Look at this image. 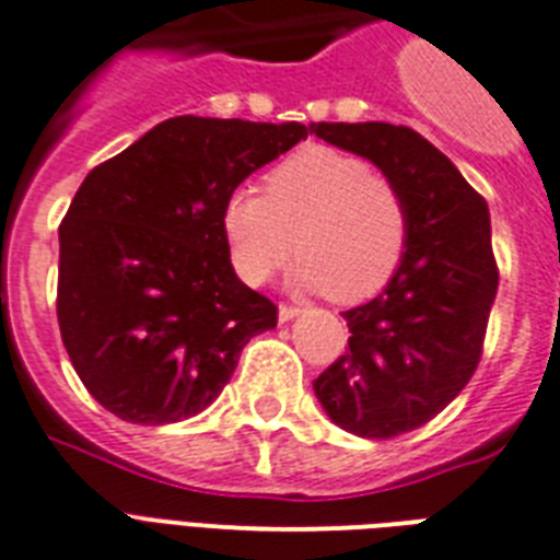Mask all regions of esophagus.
Here are the masks:
<instances>
[{
	"label": "esophagus",
	"mask_w": 560,
	"mask_h": 560,
	"mask_svg": "<svg viewBox=\"0 0 560 560\" xmlns=\"http://www.w3.org/2000/svg\"><path fill=\"white\" fill-rule=\"evenodd\" d=\"M277 315H280V320H292V317L301 315V306H292V303H280Z\"/></svg>",
	"instance_id": "obj_1"
}]
</instances>
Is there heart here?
Segmentation results:
<instances>
[{
  "label": "heart",
  "instance_id": "heart-1",
  "mask_svg": "<svg viewBox=\"0 0 560 560\" xmlns=\"http://www.w3.org/2000/svg\"><path fill=\"white\" fill-rule=\"evenodd\" d=\"M222 234L245 283H266L294 248L303 289L335 303H361L399 271L410 208L401 187L361 155L315 144L268 170L262 194L228 196Z\"/></svg>",
  "mask_w": 560,
  "mask_h": 560
}]
</instances>
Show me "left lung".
I'll return each instance as SVG.
<instances>
[{"instance_id":"left-lung-1","label":"left lung","mask_w":560,"mask_h":560,"mask_svg":"<svg viewBox=\"0 0 560 560\" xmlns=\"http://www.w3.org/2000/svg\"><path fill=\"white\" fill-rule=\"evenodd\" d=\"M401 187L410 243L378 298L347 308L350 350L315 378L338 428L364 440L416 431L457 399L482 358L498 294L489 205L448 155L410 127L312 124Z\"/></svg>"}]
</instances>
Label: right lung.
I'll return each instance as SVG.
<instances>
[{
	"label": "right lung",
	"instance_id": "1",
	"mask_svg": "<svg viewBox=\"0 0 560 560\" xmlns=\"http://www.w3.org/2000/svg\"><path fill=\"white\" fill-rule=\"evenodd\" d=\"M303 124L178 115L97 164L60 222L57 320L80 382L109 413H202L277 306L234 275L222 208Z\"/></svg>",
	"mask_w": 560,
	"mask_h": 560
}]
</instances>
